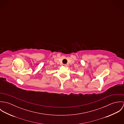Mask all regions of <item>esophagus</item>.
Listing matches in <instances>:
<instances>
[{
    "mask_svg": "<svg viewBox=\"0 0 124 124\" xmlns=\"http://www.w3.org/2000/svg\"><path fill=\"white\" fill-rule=\"evenodd\" d=\"M62 66H64V67H67V66H68V65H67V64H62Z\"/></svg>",
    "mask_w": 124,
    "mask_h": 124,
    "instance_id": "esophagus-1",
    "label": "esophagus"
}]
</instances>
